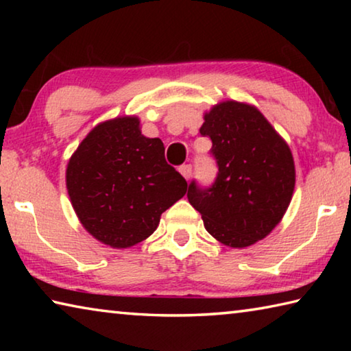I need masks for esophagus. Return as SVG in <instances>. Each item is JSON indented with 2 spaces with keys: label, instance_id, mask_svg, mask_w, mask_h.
I'll return each mask as SVG.
<instances>
[{
  "label": "esophagus",
  "instance_id": "esophagus-1",
  "mask_svg": "<svg viewBox=\"0 0 351 351\" xmlns=\"http://www.w3.org/2000/svg\"><path fill=\"white\" fill-rule=\"evenodd\" d=\"M180 171H181V175H182L184 178H186V180H190V176H192V171H193L192 164H184V165H181Z\"/></svg>",
  "mask_w": 351,
  "mask_h": 351
}]
</instances>
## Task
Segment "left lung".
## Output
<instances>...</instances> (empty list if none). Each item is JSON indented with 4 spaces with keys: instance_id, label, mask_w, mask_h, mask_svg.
I'll return each mask as SVG.
<instances>
[{
    "instance_id": "8db88e82",
    "label": "left lung",
    "mask_w": 351,
    "mask_h": 351,
    "mask_svg": "<svg viewBox=\"0 0 351 351\" xmlns=\"http://www.w3.org/2000/svg\"><path fill=\"white\" fill-rule=\"evenodd\" d=\"M199 133L212 141L218 173L209 187L190 182L189 203L223 245L251 246L288 209L295 184L293 154L255 106L234 100L206 112Z\"/></svg>"
}]
</instances>
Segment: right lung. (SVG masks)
I'll return each instance as SVG.
<instances>
[{
    "label": "right lung",
    "mask_w": 351,
    "mask_h": 351,
    "mask_svg": "<svg viewBox=\"0 0 351 351\" xmlns=\"http://www.w3.org/2000/svg\"><path fill=\"white\" fill-rule=\"evenodd\" d=\"M159 138H145L138 117H116L90 132L66 169L74 210L94 239L130 247L156 230L161 213L187 192L167 164Z\"/></svg>",
    "instance_id": "1"
}]
</instances>
